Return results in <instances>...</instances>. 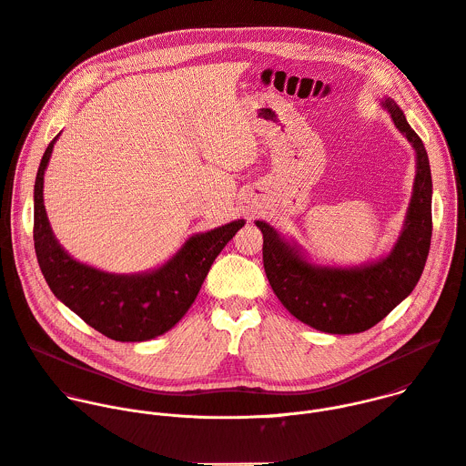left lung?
I'll list each match as a JSON object with an SVG mask.
<instances>
[{
	"instance_id": "8db88e82",
	"label": "left lung",
	"mask_w": 466,
	"mask_h": 466,
	"mask_svg": "<svg viewBox=\"0 0 466 466\" xmlns=\"http://www.w3.org/2000/svg\"><path fill=\"white\" fill-rule=\"evenodd\" d=\"M394 125L417 151V177L406 227L390 254L358 269L315 268L268 223L263 234V268L284 308L304 324L328 334H360L378 324L417 286L431 243V171L428 153L404 112L387 99Z\"/></svg>"
}]
</instances>
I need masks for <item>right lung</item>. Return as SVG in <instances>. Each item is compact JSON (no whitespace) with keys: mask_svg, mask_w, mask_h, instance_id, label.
Listing matches in <instances>:
<instances>
[{"mask_svg":"<svg viewBox=\"0 0 466 466\" xmlns=\"http://www.w3.org/2000/svg\"><path fill=\"white\" fill-rule=\"evenodd\" d=\"M47 146L35 180V252L53 295L103 336L135 343L166 334L189 309L214 259L245 221H232L186 241L160 269L146 275H108L76 261L56 243L44 208V171Z\"/></svg>","mask_w":466,"mask_h":466,"instance_id":"add662e5","label":"right lung"}]
</instances>
